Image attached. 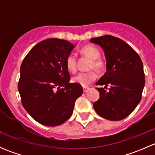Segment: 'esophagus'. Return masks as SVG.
I'll return each instance as SVG.
<instances>
[{
  "instance_id": "1",
  "label": "esophagus",
  "mask_w": 155,
  "mask_h": 155,
  "mask_svg": "<svg viewBox=\"0 0 155 155\" xmlns=\"http://www.w3.org/2000/svg\"><path fill=\"white\" fill-rule=\"evenodd\" d=\"M89 87H83V91L85 92V93H86V92H87V91L89 90Z\"/></svg>"
}]
</instances>
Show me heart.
I'll return each mask as SVG.
<instances>
[{
  "instance_id": "obj_1",
  "label": "heart",
  "mask_w": 155,
  "mask_h": 155,
  "mask_svg": "<svg viewBox=\"0 0 155 155\" xmlns=\"http://www.w3.org/2000/svg\"><path fill=\"white\" fill-rule=\"evenodd\" d=\"M80 53L91 59L90 64V68H94L98 71L102 70L104 68V63L100 57L101 55L99 48L93 45H86L80 49ZM66 68L70 73H75L76 70V57L73 53H70L67 57ZM97 74L94 70H90L88 72H82L78 73L72 79L73 83L79 84L82 86L85 87L90 85L96 80Z\"/></svg>"
}]
</instances>
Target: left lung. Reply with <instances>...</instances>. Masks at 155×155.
<instances>
[{
  "label": "left lung",
  "mask_w": 155,
  "mask_h": 155,
  "mask_svg": "<svg viewBox=\"0 0 155 155\" xmlns=\"http://www.w3.org/2000/svg\"><path fill=\"white\" fill-rule=\"evenodd\" d=\"M104 49L107 72L97 82L100 98L94 103L97 113L110 121L127 117L137 107L145 86L143 65L139 54L124 40L111 35L90 40ZM110 85L109 92L105 89Z\"/></svg>",
  "instance_id": "left-lung-1"
}]
</instances>
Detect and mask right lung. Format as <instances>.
Returning <instances> with one entry per match:
<instances>
[{
  "instance_id": "add662e5",
  "label": "right lung",
  "mask_w": 155,
  "mask_h": 155,
  "mask_svg": "<svg viewBox=\"0 0 155 155\" xmlns=\"http://www.w3.org/2000/svg\"><path fill=\"white\" fill-rule=\"evenodd\" d=\"M75 46L60 39L37 43L23 60L18 84L23 107L45 126H58L73 113L75 101L83 93L82 85L70 83L67 57Z\"/></svg>"
}]
</instances>
